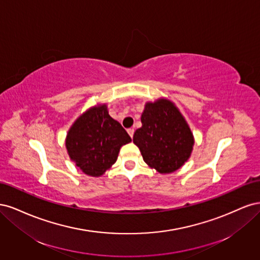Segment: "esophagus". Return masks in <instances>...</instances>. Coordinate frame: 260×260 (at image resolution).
I'll list each match as a JSON object with an SVG mask.
<instances>
[{
  "label": "esophagus",
  "instance_id": "esophagus-1",
  "mask_svg": "<svg viewBox=\"0 0 260 260\" xmlns=\"http://www.w3.org/2000/svg\"><path fill=\"white\" fill-rule=\"evenodd\" d=\"M127 131H128L129 136H130V137H131V139H132V138H133V135H135V130H133V129H128Z\"/></svg>",
  "mask_w": 260,
  "mask_h": 260
}]
</instances>
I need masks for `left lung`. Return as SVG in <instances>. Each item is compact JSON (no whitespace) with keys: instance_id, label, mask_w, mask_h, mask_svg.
<instances>
[{"instance_id":"obj_1","label":"left lung","mask_w":260,"mask_h":260,"mask_svg":"<svg viewBox=\"0 0 260 260\" xmlns=\"http://www.w3.org/2000/svg\"><path fill=\"white\" fill-rule=\"evenodd\" d=\"M141 122L142 127L135 132L133 143L149 167L170 174L188 159L194 144L192 132L171 102L147 103Z\"/></svg>"}]
</instances>
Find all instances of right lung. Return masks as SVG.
I'll list each match as a JSON object with an SVG mask.
<instances>
[{
	"instance_id": "right-lung-1",
	"label": "right lung",
	"mask_w": 260,
	"mask_h": 260,
	"mask_svg": "<svg viewBox=\"0 0 260 260\" xmlns=\"http://www.w3.org/2000/svg\"><path fill=\"white\" fill-rule=\"evenodd\" d=\"M129 142L127 131L108 115L106 105H102L78 118L67 135L66 147L78 168L99 177L116 162L120 147Z\"/></svg>"
}]
</instances>
